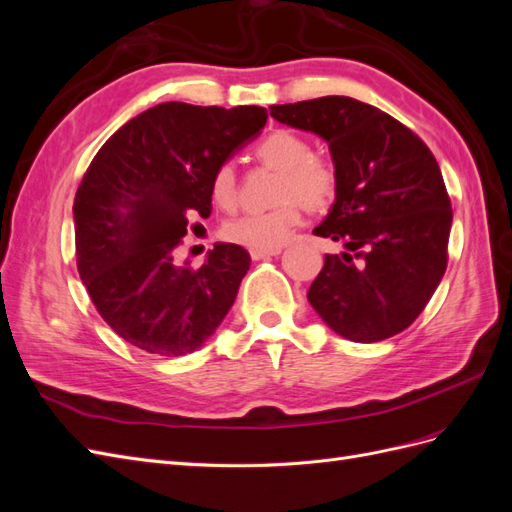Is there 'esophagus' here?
Wrapping results in <instances>:
<instances>
[{
  "instance_id": "obj_1",
  "label": "esophagus",
  "mask_w": 512,
  "mask_h": 512,
  "mask_svg": "<svg viewBox=\"0 0 512 512\" xmlns=\"http://www.w3.org/2000/svg\"><path fill=\"white\" fill-rule=\"evenodd\" d=\"M280 254V250H271V252H258V250H252L250 256L252 260H265V258H271V256H277Z\"/></svg>"
}]
</instances>
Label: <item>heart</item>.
Here are the masks:
<instances>
[{
	"label": "heart",
	"mask_w": 512,
	"mask_h": 512,
	"mask_svg": "<svg viewBox=\"0 0 512 512\" xmlns=\"http://www.w3.org/2000/svg\"><path fill=\"white\" fill-rule=\"evenodd\" d=\"M260 164L280 170L275 200L280 205L271 211L245 213L224 224L226 241L247 250L271 252L290 239L303 222V205L327 207L337 194V170L320 156H314L307 138L292 130H273L254 147ZM211 196L222 209H235L239 203V183L232 164L215 168L211 177Z\"/></svg>",
	"instance_id": "1"
}]
</instances>
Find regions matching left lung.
<instances>
[{"mask_svg": "<svg viewBox=\"0 0 512 512\" xmlns=\"http://www.w3.org/2000/svg\"><path fill=\"white\" fill-rule=\"evenodd\" d=\"M271 117L329 143L337 194L314 235L342 241L324 256L307 301L361 344L408 329L448 262L453 209L429 147L380 108L346 96L273 104Z\"/></svg>", "mask_w": 512, "mask_h": 512, "instance_id": "1", "label": "left lung"}]
</instances>
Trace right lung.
Wrapping results in <instances>:
<instances>
[{"instance_id":"add662e5","label":"right lung","mask_w":512,"mask_h":512,"mask_svg":"<svg viewBox=\"0 0 512 512\" xmlns=\"http://www.w3.org/2000/svg\"><path fill=\"white\" fill-rule=\"evenodd\" d=\"M262 106L162 102L100 147L74 196L76 267L121 339L158 356L203 346L237 299L250 254L215 243L177 265L192 215H211V177L265 128Z\"/></svg>"}]
</instances>
